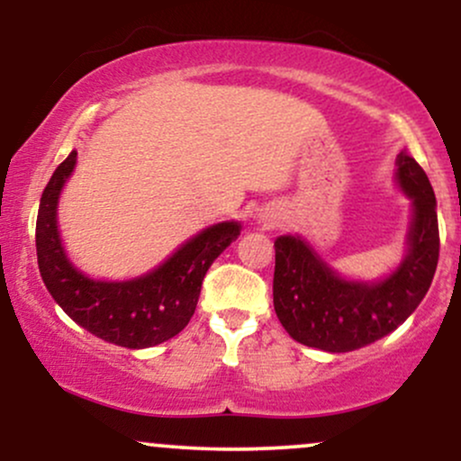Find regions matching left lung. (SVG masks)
<instances>
[{"label": "left lung", "instance_id": "obj_1", "mask_svg": "<svg viewBox=\"0 0 461 461\" xmlns=\"http://www.w3.org/2000/svg\"><path fill=\"white\" fill-rule=\"evenodd\" d=\"M396 179L411 199L403 262L382 282H348L299 236L275 240L273 305L290 338L330 353L356 351L388 336L418 308L440 256L436 194L410 153L396 156Z\"/></svg>", "mask_w": 461, "mask_h": 461}]
</instances>
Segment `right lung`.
I'll return each mask as SVG.
<instances>
[{"label":"right lung","mask_w":461,"mask_h":461,"mask_svg":"<svg viewBox=\"0 0 461 461\" xmlns=\"http://www.w3.org/2000/svg\"><path fill=\"white\" fill-rule=\"evenodd\" d=\"M68 153L43 190L36 219V256L41 277L62 310L93 336L125 348L156 347L177 336L197 308L201 282L212 262L240 236V223L227 221L190 238L142 277L99 282L68 262L58 234V197L76 167Z\"/></svg>","instance_id":"add662e5"}]
</instances>
